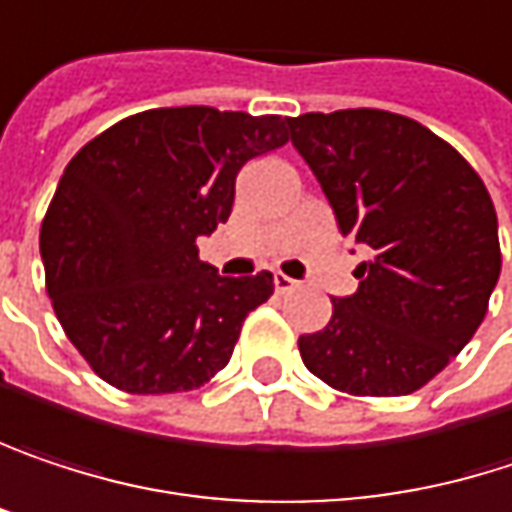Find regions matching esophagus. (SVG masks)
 Segmentation results:
<instances>
[{
    "label": "esophagus",
    "mask_w": 512,
    "mask_h": 512,
    "mask_svg": "<svg viewBox=\"0 0 512 512\" xmlns=\"http://www.w3.org/2000/svg\"><path fill=\"white\" fill-rule=\"evenodd\" d=\"M274 288L280 291V294H288V291H294L297 288V280H291L286 274H274Z\"/></svg>",
    "instance_id": "34e87169"
}]
</instances>
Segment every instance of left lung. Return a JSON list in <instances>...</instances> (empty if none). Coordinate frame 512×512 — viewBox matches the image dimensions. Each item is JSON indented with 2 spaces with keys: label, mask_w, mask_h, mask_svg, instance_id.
<instances>
[{
  "label": "left lung",
  "mask_w": 512,
  "mask_h": 512,
  "mask_svg": "<svg viewBox=\"0 0 512 512\" xmlns=\"http://www.w3.org/2000/svg\"><path fill=\"white\" fill-rule=\"evenodd\" d=\"M342 235L368 250L356 294L333 297L303 365L351 395L433 380L475 336L501 274L498 218L472 164L421 123L377 108L288 117Z\"/></svg>",
  "instance_id": "obj_1"
}]
</instances>
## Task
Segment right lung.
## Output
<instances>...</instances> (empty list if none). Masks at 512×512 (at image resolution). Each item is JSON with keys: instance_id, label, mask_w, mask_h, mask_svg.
I'll list each match as a JSON object with an SVG mask.
<instances>
[{"instance_id": "add662e5", "label": "right lung", "mask_w": 512, "mask_h": 512, "mask_svg": "<svg viewBox=\"0 0 512 512\" xmlns=\"http://www.w3.org/2000/svg\"><path fill=\"white\" fill-rule=\"evenodd\" d=\"M280 114L153 108L85 144L40 226L55 315L96 374L132 395L203 386L229 362L271 271L221 277L197 238L226 224L235 176L288 141Z\"/></svg>"}]
</instances>
